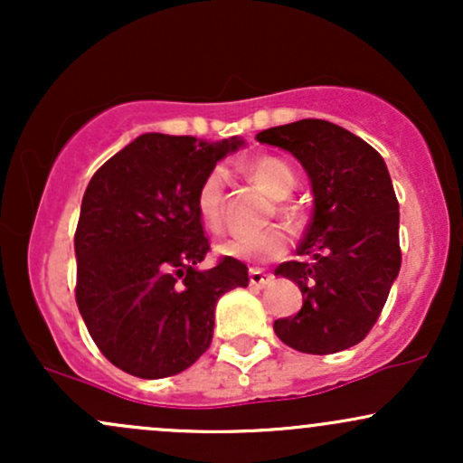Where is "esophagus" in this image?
Returning a JSON list of instances; mask_svg holds the SVG:
<instances>
[{
    "label": "esophagus",
    "mask_w": 463,
    "mask_h": 463,
    "mask_svg": "<svg viewBox=\"0 0 463 463\" xmlns=\"http://www.w3.org/2000/svg\"><path fill=\"white\" fill-rule=\"evenodd\" d=\"M248 276H250V285L257 287V289H263L265 285L272 283V276L261 272V269H250Z\"/></svg>",
    "instance_id": "obj_1"
}]
</instances>
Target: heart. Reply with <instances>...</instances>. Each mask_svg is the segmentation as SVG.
<instances>
[{
  "instance_id": "1",
  "label": "heart",
  "mask_w": 463,
  "mask_h": 463,
  "mask_svg": "<svg viewBox=\"0 0 463 463\" xmlns=\"http://www.w3.org/2000/svg\"><path fill=\"white\" fill-rule=\"evenodd\" d=\"M246 174L254 184H259L265 194L280 200L287 198L294 189L296 178L287 163L274 156H259L246 163ZM224 195H226V174L222 169H213L202 178L195 191V211L200 222L211 232H220L224 224ZM287 235L280 228L254 232V235L232 237L217 246L222 257L237 259V261H272L285 254Z\"/></svg>"
}]
</instances>
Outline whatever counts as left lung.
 <instances>
[{"label":"left lung","instance_id":"8db88e82","mask_svg":"<svg viewBox=\"0 0 463 463\" xmlns=\"http://www.w3.org/2000/svg\"><path fill=\"white\" fill-rule=\"evenodd\" d=\"M257 141L298 158L311 180L313 215L296 252L276 276L294 280L302 309L274 322L280 342L333 354L359 344L383 311L401 269L398 200L383 156L324 119L259 132Z\"/></svg>","mask_w":463,"mask_h":463}]
</instances>
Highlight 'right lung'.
<instances>
[{
    "mask_svg": "<svg viewBox=\"0 0 463 463\" xmlns=\"http://www.w3.org/2000/svg\"><path fill=\"white\" fill-rule=\"evenodd\" d=\"M241 146L147 132L93 174L73 239L76 302L119 370L139 379L187 370L211 346L217 300L248 287L237 259L198 269L211 246L195 211L202 178Z\"/></svg>",
    "mask_w": 463,
    "mask_h": 463,
    "instance_id": "add662e5",
    "label": "right lung"
}]
</instances>
